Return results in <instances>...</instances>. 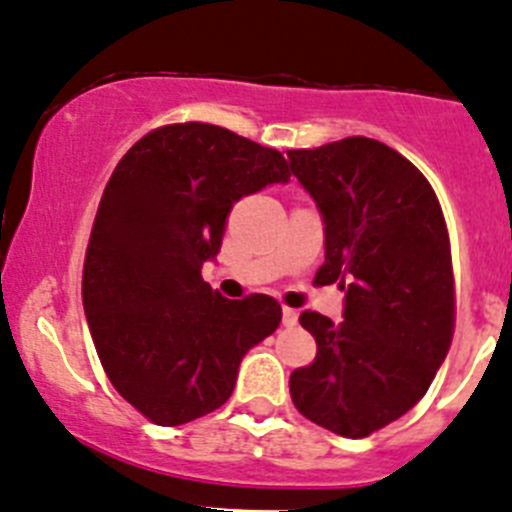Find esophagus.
<instances>
[{
	"instance_id": "esophagus-1",
	"label": "esophagus",
	"mask_w": 512,
	"mask_h": 512,
	"mask_svg": "<svg viewBox=\"0 0 512 512\" xmlns=\"http://www.w3.org/2000/svg\"><path fill=\"white\" fill-rule=\"evenodd\" d=\"M283 324L296 326L298 324V311L296 308H283Z\"/></svg>"
}]
</instances>
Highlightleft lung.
Here are the masks:
<instances>
[{
    "instance_id": "1",
    "label": "left lung",
    "mask_w": 512,
    "mask_h": 512,
    "mask_svg": "<svg viewBox=\"0 0 512 512\" xmlns=\"http://www.w3.org/2000/svg\"><path fill=\"white\" fill-rule=\"evenodd\" d=\"M324 214L316 285L344 288V321L303 311L316 359L290 375L308 421L365 439L411 411L444 362L457 321L449 229L421 170L370 137L288 150Z\"/></svg>"
}]
</instances>
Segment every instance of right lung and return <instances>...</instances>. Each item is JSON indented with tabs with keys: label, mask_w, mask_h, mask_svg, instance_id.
I'll return each mask as SVG.
<instances>
[{
	"label": "right lung",
	"mask_w": 512,
	"mask_h": 512,
	"mask_svg": "<svg viewBox=\"0 0 512 512\" xmlns=\"http://www.w3.org/2000/svg\"><path fill=\"white\" fill-rule=\"evenodd\" d=\"M273 147L206 122L165 124L127 150L101 193L81 296L109 382L147 421L181 426L229 400L247 349L283 308L227 301L201 278L234 201L288 181Z\"/></svg>",
	"instance_id": "1"
}]
</instances>
